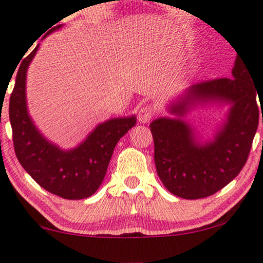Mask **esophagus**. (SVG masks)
<instances>
[{
	"mask_svg": "<svg viewBox=\"0 0 263 263\" xmlns=\"http://www.w3.org/2000/svg\"><path fill=\"white\" fill-rule=\"evenodd\" d=\"M155 112L156 110L153 105H144V107H142L138 111V121L142 122V124H147L148 121L152 120V118L155 115Z\"/></svg>",
	"mask_w": 263,
	"mask_h": 263,
	"instance_id": "1",
	"label": "esophagus"
}]
</instances>
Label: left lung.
<instances>
[{
	"label": "left lung",
	"instance_id": "1",
	"mask_svg": "<svg viewBox=\"0 0 263 263\" xmlns=\"http://www.w3.org/2000/svg\"><path fill=\"white\" fill-rule=\"evenodd\" d=\"M255 75L256 68L238 54L231 79L193 85L181 102L172 105L171 112L183 116L197 103H229L227 121L212 142H195L192 128L181 119L160 118L149 125L156 172L168 192L183 199L210 197L241 171L258 126L256 98L262 99L263 95L262 86L258 92L254 85Z\"/></svg>",
	"mask_w": 263,
	"mask_h": 263
}]
</instances>
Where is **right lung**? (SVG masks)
Returning <instances> with one entry per match:
<instances>
[{
    "mask_svg": "<svg viewBox=\"0 0 263 263\" xmlns=\"http://www.w3.org/2000/svg\"><path fill=\"white\" fill-rule=\"evenodd\" d=\"M61 26H55L49 32ZM37 48L39 45L23 59L9 98V120L15 155L24 170L47 192L70 200L88 198L102 184L116 143L134 127L136 118H119L103 122L93 129L86 141L70 151H62L49 143L35 127L26 109V70Z\"/></svg>",
    "mask_w": 263,
    "mask_h": 263,
    "instance_id": "1",
    "label": "right lung"
}]
</instances>
